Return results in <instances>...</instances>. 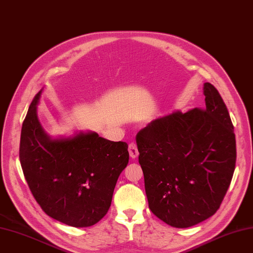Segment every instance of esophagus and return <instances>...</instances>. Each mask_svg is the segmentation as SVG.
I'll return each mask as SVG.
<instances>
[{"mask_svg":"<svg viewBox=\"0 0 253 253\" xmlns=\"http://www.w3.org/2000/svg\"><path fill=\"white\" fill-rule=\"evenodd\" d=\"M128 151H129L130 157L132 158V159H134V158H136L138 156V150H137V147H136V145L134 144V142H131V144L129 145Z\"/></svg>","mask_w":253,"mask_h":253,"instance_id":"34e87169","label":"esophagus"}]
</instances>
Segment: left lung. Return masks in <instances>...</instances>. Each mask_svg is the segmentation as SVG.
Returning <instances> with one entry per match:
<instances>
[{
    "label": "left lung",
    "instance_id": "1",
    "mask_svg": "<svg viewBox=\"0 0 253 253\" xmlns=\"http://www.w3.org/2000/svg\"><path fill=\"white\" fill-rule=\"evenodd\" d=\"M206 108L155 119L136 135L150 210L186 228L213 216L235 171L234 126L220 94L204 84Z\"/></svg>",
    "mask_w": 253,
    "mask_h": 253
}]
</instances>
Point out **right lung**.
Returning a JSON list of instances; mask_svg holds the SVG:
<instances>
[{
  "mask_svg": "<svg viewBox=\"0 0 253 253\" xmlns=\"http://www.w3.org/2000/svg\"><path fill=\"white\" fill-rule=\"evenodd\" d=\"M42 91L21 127L19 160L25 178L49 217L74 227L92 226L111 207L119 175L129 161L128 145L93 131L50 137L37 115Z\"/></svg>",
  "mask_w": 253,
  "mask_h": 253,
  "instance_id": "obj_1",
  "label": "right lung"
}]
</instances>
